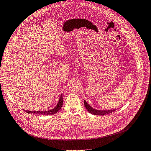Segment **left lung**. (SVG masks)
<instances>
[{"mask_svg":"<svg viewBox=\"0 0 151 151\" xmlns=\"http://www.w3.org/2000/svg\"><path fill=\"white\" fill-rule=\"evenodd\" d=\"M84 104H85V106L86 108V109L88 110V111L90 113H91L93 114L94 115H105V114H109L114 112V111H116L115 109H110V110H106V111H101V110H96V109H93L91 106H90V105H89L87 102L84 100Z\"/></svg>","mask_w":151,"mask_h":151,"instance_id":"obj_1","label":"left lung"}]
</instances>
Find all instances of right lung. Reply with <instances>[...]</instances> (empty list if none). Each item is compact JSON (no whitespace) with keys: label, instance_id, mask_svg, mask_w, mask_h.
I'll list each match as a JSON object with an SVG mask.
<instances>
[{"label":"right lung","instance_id":"add662e5","mask_svg":"<svg viewBox=\"0 0 151 151\" xmlns=\"http://www.w3.org/2000/svg\"><path fill=\"white\" fill-rule=\"evenodd\" d=\"M62 105H63V96H62V94H61L57 105L52 109H50L46 111H27V110H24V111L27 113H29V114L33 113V114H37L39 115H53V114H55V113H57L58 111L60 110L61 108L62 107Z\"/></svg>","mask_w":151,"mask_h":151}]
</instances>
